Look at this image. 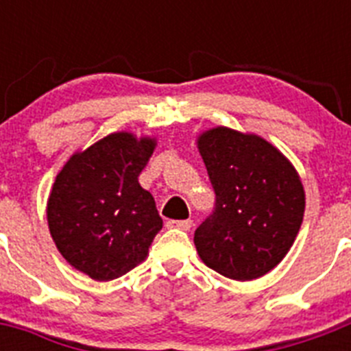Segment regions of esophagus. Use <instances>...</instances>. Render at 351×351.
<instances>
[{"instance_id":"obj_1","label":"esophagus","mask_w":351,"mask_h":351,"mask_svg":"<svg viewBox=\"0 0 351 351\" xmlns=\"http://www.w3.org/2000/svg\"><path fill=\"white\" fill-rule=\"evenodd\" d=\"M167 226H169V228H179V230L188 232L191 226H193V221H191V219H169V221H167Z\"/></svg>"}]
</instances>
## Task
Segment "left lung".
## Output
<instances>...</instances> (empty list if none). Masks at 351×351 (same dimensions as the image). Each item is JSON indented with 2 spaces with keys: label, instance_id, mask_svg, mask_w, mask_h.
<instances>
[{
  "label": "left lung",
  "instance_id": "left-lung-1",
  "mask_svg": "<svg viewBox=\"0 0 351 351\" xmlns=\"http://www.w3.org/2000/svg\"><path fill=\"white\" fill-rule=\"evenodd\" d=\"M216 209L195 230L198 256L225 278L251 281L287 256L306 193L295 167L255 133L214 126L197 137Z\"/></svg>",
  "mask_w": 351,
  "mask_h": 351
}]
</instances>
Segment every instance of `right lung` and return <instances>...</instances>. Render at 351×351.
<instances>
[{
  "label": "right lung",
  "mask_w": 351,
  "mask_h": 351,
  "mask_svg": "<svg viewBox=\"0 0 351 351\" xmlns=\"http://www.w3.org/2000/svg\"><path fill=\"white\" fill-rule=\"evenodd\" d=\"M156 138L114 132L77 151L56 176L49 232L71 267L110 281L144 262L163 226L153 195L138 182Z\"/></svg>",
  "instance_id": "obj_1"
}]
</instances>
